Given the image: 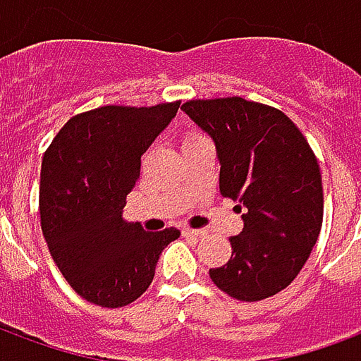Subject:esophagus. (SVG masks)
I'll use <instances>...</instances> for the list:
<instances>
[{"label": "esophagus", "instance_id": "1", "mask_svg": "<svg viewBox=\"0 0 361 361\" xmlns=\"http://www.w3.org/2000/svg\"><path fill=\"white\" fill-rule=\"evenodd\" d=\"M181 234L185 235V238H199V235H203L201 230H191V228H183L181 230Z\"/></svg>", "mask_w": 361, "mask_h": 361}]
</instances>
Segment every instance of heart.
I'll return each instance as SVG.
<instances>
[{
	"label": "heart",
	"mask_w": 361,
	"mask_h": 361,
	"mask_svg": "<svg viewBox=\"0 0 361 361\" xmlns=\"http://www.w3.org/2000/svg\"><path fill=\"white\" fill-rule=\"evenodd\" d=\"M204 135L199 133V131H191V133L183 135V139H181V147H185V145H193L197 141H203Z\"/></svg>",
	"instance_id": "1"
}]
</instances>
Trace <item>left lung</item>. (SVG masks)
<instances>
[{
  "label": "left lung",
  "instance_id": "left-lung-1",
  "mask_svg": "<svg viewBox=\"0 0 361 361\" xmlns=\"http://www.w3.org/2000/svg\"><path fill=\"white\" fill-rule=\"evenodd\" d=\"M181 110L211 135L220 195L240 201L243 230L212 282L240 302H259L292 282L323 224V183L310 142L286 114L240 96L189 100Z\"/></svg>",
  "mask_w": 361,
  "mask_h": 361
}]
</instances>
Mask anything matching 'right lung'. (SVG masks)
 Returning a JSON list of instances; mask_svg holds the SVG:
<instances>
[{
    "instance_id": "right-lung-1",
    "label": "right lung",
    "mask_w": 361,
    "mask_h": 361,
    "mask_svg": "<svg viewBox=\"0 0 361 361\" xmlns=\"http://www.w3.org/2000/svg\"><path fill=\"white\" fill-rule=\"evenodd\" d=\"M180 102L102 106L67 121L44 152L40 224L51 257L77 294L100 307L135 302L154 279L158 257L180 230L145 232L126 222V197L141 157Z\"/></svg>"
}]
</instances>
